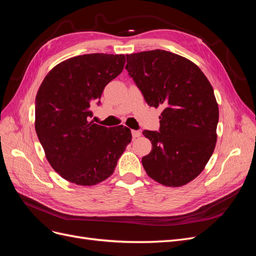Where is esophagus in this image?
<instances>
[{
  "mask_svg": "<svg viewBox=\"0 0 256 256\" xmlns=\"http://www.w3.org/2000/svg\"><path fill=\"white\" fill-rule=\"evenodd\" d=\"M131 134H132V138H138V136H141V131H138V130H132L131 131Z\"/></svg>",
  "mask_w": 256,
  "mask_h": 256,
  "instance_id": "34e87169",
  "label": "esophagus"
}]
</instances>
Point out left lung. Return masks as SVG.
<instances>
[{
    "label": "left lung",
    "mask_w": 256,
    "mask_h": 256,
    "mask_svg": "<svg viewBox=\"0 0 256 256\" xmlns=\"http://www.w3.org/2000/svg\"><path fill=\"white\" fill-rule=\"evenodd\" d=\"M126 58L147 104L164 108L159 131H143L152 145L143 168L157 182L180 187L202 173L214 150L219 108L214 88L194 63L178 54L157 49Z\"/></svg>",
    "instance_id": "1"
}]
</instances>
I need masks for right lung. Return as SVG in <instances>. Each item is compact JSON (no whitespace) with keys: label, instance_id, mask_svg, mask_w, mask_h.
I'll use <instances>...</instances> for the list:
<instances>
[{"label":"right lung","instance_id":"1","mask_svg":"<svg viewBox=\"0 0 256 256\" xmlns=\"http://www.w3.org/2000/svg\"><path fill=\"white\" fill-rule=\"evenodd\" d=\"M124 54L92 53L68 58L46 76L35 99V130L50 166L64 180L94 186L110 177L131 131L90 120L106 85L125 65Z\"/></svg>","mask_w":256,"mask_h":256}]
</instances>
